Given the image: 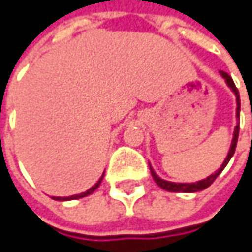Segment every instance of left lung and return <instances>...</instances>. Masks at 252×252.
Masks as SVG:
<instances>
[{
    "label": "left lung",
    "mask_w": 252,
    "mask_h": 252,
    "mask_svg": "<svg viewBox=\"0 0 252 252\" xmlns=\"http://www.w3.org/2000/svg\"><path fill=\"white\" fill-rule=\"evenodd\" d=\"M220 75L225 78L227 84L230 86L231 91H233L234 95H236V101H237V110H236V112H237V118H239V116H240V96H239V91H237V88H236V84H234L233 78H231L227 72L220 71ZM237 137H239V125H236L234 137H233L231 148H230V153H228L227 158L224 160V163H222V166H220L215 174H212L210 177H207L206 180H201V181H196V183H171V181H164V180H161V178L153 171V168L150 166L151 175H153V178H154V181L157 183V185H158L161 189L168 190V192H198V190H204V189H207V188L212 185V183L216 180V177L222 172V169H224V168L227 166V163H228L230 158L233 157V154H234V151H236V145H237Z\"/></svg>",
    "instance_id": "left-lung-1"
}]
</instances>
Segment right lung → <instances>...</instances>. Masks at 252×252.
<instances>
[{"label": "right lung", "instance_id": "obj_1", "mask_svg": "<svg viewBox=\"0 0 252 252\" xmlns=\"http://www.w3.org/2000/svg\"><path fill=\"white\" fill-rule=\"evenodd\" d=\"M101 180H102V177L99 178V181L96 183L95 186H92L89 190H86V192H83V193H78V195H72V196H67V198H54V199H59V201H66V199H78V198H83V196H88V195H91L92 192H95V189L101 185Z\"/></svg>", "mask_w": 252, "mask_h": 252}]
</instances>
